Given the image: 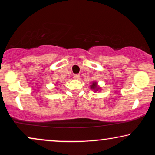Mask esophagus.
<instances>
[{"label": "esophagus", "mask_w": 155, "mask_h": 155, "mask_svg": "<svg viewBox=\"0 0 155 155\" xmlns=\"http://www.w3.org/2000/svg\"><path fill=\"white\" fill-rule=\"evenodd\" d=\"M80 76L79 74H75V75H73V78H74V79H75V80L80 79Z\"/></svg>", "instance_id": "obj_1"}]
</instances>
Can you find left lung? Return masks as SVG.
Returning <instances> with one entry per match:
<instances>
[{
  "label": "left lung",
  "mask_w": 155,
  "mask_h": 155,
  "mask_svg": "<svg viewBox=\"0 0 155 155\" xmlns=\"http://www.w3.org/2000/svg\"><path fill=\"white\" fill-rule=\"evenodd\" d=\"M90 89L93 90L95 92L99 91V90H101V87H100V86L97 85V82H92V85L90 86Z\"/></svg>",
  "instance_id": "left-lung-1"
}]
</instances>
